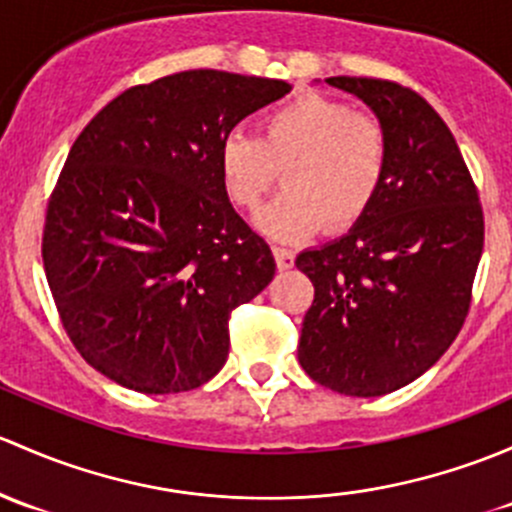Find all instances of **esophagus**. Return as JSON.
I'll list each match as a JSON object with an SVG mask.
<instances>
[{"label":"esophagus","instance_id":"34e87169","mask_svg":"<svg viewBox=\"0 0 512 512\" xmlns=\"http://www.w3.org/2000/svg\"><path fill=\"white\" fill-rule=\"evenodd\" d=\"M273 258H276L278 271H288V268H293V263H295L293 251L283 249V246H273Z\"/></svg>","mask_w":512,"mask_h":512}]
</instances>
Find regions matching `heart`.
Listing matches in <instances>:
<instances>
[{
  "label": "heart",
  "instance_id": "heart-1",
  "mask_svg": "<svg viewBox=\"0 0 512 512\" xmlns=\"http://www.w3.org/2000/svg\"><path fill=\"white\" fill-rule=\"evenodd\" d=\"M387 167V128L370 113L315 93L271 110L261 138L236 128L219 145L226 194L246 212L286 170V192L256 214L258 229L276 241L355 226L377 199Z\"/></svg>",
  "mask_w": 512,
  "mask_h": 512
}]
</instances>
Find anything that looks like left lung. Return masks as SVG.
I'll return each instance as SVG.
<instances>
[{
	"label": "left lung",
	"instance_id": "8db88e82",
	"mask_svg": "<svg viewBox=\"0 0 512 512\" xmlns=\"http://www.w3.org/2000/svg\"><path fill=\"white\" fill-rule=\"evenodd\" d=\"M325 83L370 105L389 135V167L367 214L295 266L313 281L300 367L347 397H382L421 377L456 340L483 254V209L441 115L379 78Z\"/></svg>",
	"mask_w": 512,
	"mask_h": 512
}]
</instances>
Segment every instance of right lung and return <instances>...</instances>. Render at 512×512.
Segmentation results:
<instances>
[{"label": "right lung", "instance_id": "add662e5", "mask_svg": "<svg viewBox=\"0 0 512 512\" xmlns=\"http://www.w3.org/2000/svg\"><path fill=\"white\" fill-rule=\"evenodd\" d=\"M291 91L276 78L182 71L133 86L83 128L49 199L46 281L83 360L142 394L202 387L229 315L276 273L234 212L219 145Z\"/></svg>", "mask_w": 512, "mask_h": 512}]
</instances>
